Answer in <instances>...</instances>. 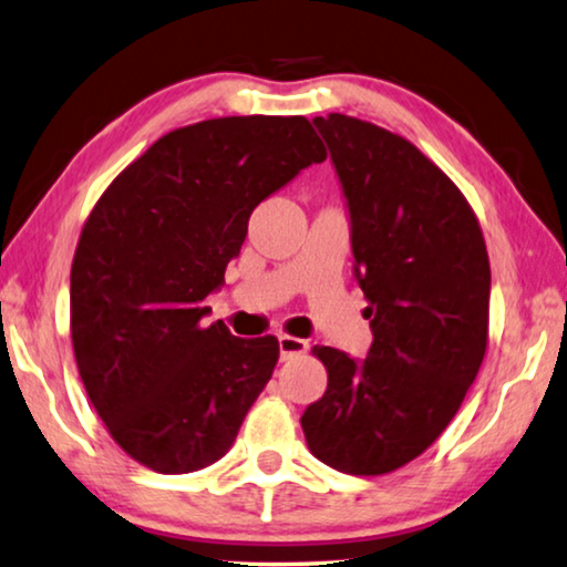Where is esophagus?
Instances as JSON below:
<instances>
[{
	"label": "esophagus",
	"instance_id": "34e87169",
	"mask_svg": "<svg viewBox=\"0 0 567 567\" xmlns=\"http://www.w3.org/2000/svg\"><path fill=\"white\" fill-rule=\"evenodd\" d=\"M277 343H280V359L287 361L292 357H300V353L308 351V341H302V338H295V336H280L277 338Z\"/></svg>",
	"mask_w": 567,
	"mask_h": 567
}]
</instances>
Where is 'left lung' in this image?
Instances as JSON below:
<instances>
[{
    "label": "left lung",
    "mask_w": 567,
    "mask_h": 567,
    "mask_svg": "<svg viewBox=\"0 0 567 567\" xmlns=\"http://www.w3.org/2000/svg\"><path fill=\"white\" fill-rule=\"evenodd\" d=\"M312 124L341 181L374 341L367 359L312 349L328 386L300 425L326 466L382 476L435 443L476 379L492 269L468 200L412 142L346 114Z\"/></svg>",
    "instance_id": "1"
}]
</instances>
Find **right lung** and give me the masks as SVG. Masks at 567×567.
I'll return each mask as SVG.
<instances>
[{"mask_svg":"<svg viewBox=\"0 0 567 567\" xmlns=\"http://www.w3.org/2000/svg\"><path fill=\"white\" fill-rule=\"evenodd\" d=\"M326 147L306 116H221L159 137L104 190L71 267V338L109 435L157 473L234 445L272 377L275 336L206 326L249 216Z\"/></svg>","mask_w":567,"mask_h":567,"instance_id":"add662e5","label":"right lung"}]
</instances>
